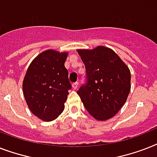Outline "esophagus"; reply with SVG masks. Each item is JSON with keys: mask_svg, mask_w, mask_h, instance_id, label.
Listing matches in <instances>:
<instances>
[{"mask_svg": "<svg viewBox=\"0 0 157 157\" xmlns=\"http://www.w3.org/2000/svg\"><path fill=\"white\" fill-rule=\"evenodd\" d=\"M72 88L74 89V90H76L77 89V87H78V82H75V83H72Z\"/></svg>", "mask_w": 157, "mask_h": 157, "instance_id": "obj_1", "label": "esophagus"}]
</instances>
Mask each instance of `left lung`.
Returning <instances> with one entry per match:
<instances>
[{"label": "left lung", "instance_id": "left-lung-1", "mask_svg": "<svg viewBox=\"0 0 157 157\" xmlns=\"http://www.w3.org/2000/svg\"><path fill=\"white\" fill-rule=\"evenodd\" d=\"M86 66L87 82L77 91L86 109L98 121L119 112L130 91V71L110 48L77 50Z\"/></svg>", "mask_w": 157, "mask_h": 157}]
</instances>
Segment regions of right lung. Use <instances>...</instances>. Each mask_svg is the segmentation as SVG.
Listing matches in <instances>:
<instances>
[{
	"mask_svg": "<svg viewBox=\"0 0 157 157\" xmlns=\"http://www.w3.org/2000/svg\"><path fill=\"white\" fill-rule=\"evenodd\" d=\"M67 52L47 50L33 59L23 81V95L29 109L45 121H54L64 109L71 86L64 66Z\"/></svg>",
	"mask_w": 157,
	"mask_h": 157,
	"instance_id": "right-lung-1",
	"label": "right lung"
}]
</instances>
